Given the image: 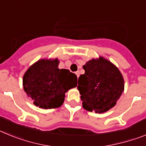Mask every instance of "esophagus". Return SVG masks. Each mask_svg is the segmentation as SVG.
Returning a JSON list of instances; mask_svg holds the SVG:
<instances>
[{
	"mask_svg": "<svg viewBox=\"0 0 146 146\" xmlns=\"http://www.w3.org/2000/svg\"><path fill=\"white\" fill-rule=\"evenodd\" d=\"M75 74H76V75H77V77H79V76H80V72H79V71H77V72H76Z\"/></svg>",
	"mask_w": 146,
	"mask_h": 146,
	"instance_id": "obj_1",
	"label": "esophagus"
}]
</instances>
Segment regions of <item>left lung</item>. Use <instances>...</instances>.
I'll list each match as a JSON object with an SVG mask.
<instances>
[{"instance_id":"8db88e82","label":"left lung","mask_w":146,"mask_h":146,"mask_svg":"<svg viewBox=\"0 0 146 146\" xmlns=\"http://www.w3.org/2000/svg\"><path fill=\"white\" fill-rule=\"evenodd\" d=\"M82 68L85 74L80 76L77 88L83 108L102 113L113 108L124 88L118 68L102 57L89 60Z\"/></svg>"}]
</instances>
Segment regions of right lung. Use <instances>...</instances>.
Segmentation results:
<instances>
[{
	"label": "right lung",
	"instance_id": "add662e5",
	"mask_svg": "<svg viewBox=\"0 0 146 146\" xmlns=\"http://www.w3.org/2000/svg\"><path fill=\"white\" fill-rule=\"evenodd\" d=\"M58 59L40 60L24 74V91L36 106L59 108L64 103L65 93L77 86V75L68 69H58Z\"/></svg>",
	"mask_w": 146,
	"mask_h": 146
}]
</instances>
